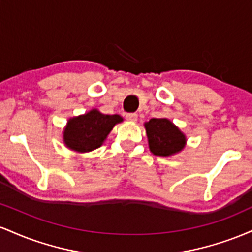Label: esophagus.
<instances>
[{
	"mask_svg": "<svg viewBox=\"0 0 252 252\" xmlns=\"http://www.w3.org/2000/svg\"><path fill=\"white\" fill-rule=\"evenodd\" d=\"M126 118L130 122H136L137 121V114H135V112H129V114L126 115Z\"/></svg>",
	"mask_w": 252,
	"mask_h": 252,
	"instance_id": "obj_1",
	"label": "esophagus"
}]
</instances>
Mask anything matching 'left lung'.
<instances>
[{
  "mask_svg": "<svg viewBox=\"0 0 252 252\" xmlns=\"http://www.w3.org/2000/svg\"><path fill=\"white\" fill-rule=\"evenodd\" d=\"M144 126L150 152L154 155L169 156L180 152L185 147V135L166 118H152Z\"/></svg>",
  "mask_w": 252,
  "mask_h": 252,
  "instance_id": "left-lung-1",
  "label": "left lung"
}]
</instances>
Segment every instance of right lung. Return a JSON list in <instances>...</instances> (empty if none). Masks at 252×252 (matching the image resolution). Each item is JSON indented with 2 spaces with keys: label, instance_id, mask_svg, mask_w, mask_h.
Segmentation results:
<instances>
[{
  "label": "right lung",
  "instance_id": "right-lung-1",
  "mask_svg": "<svg viewBox=\"0 0 252 252\" xmlns=\"http://www.w3.org/2000/svg\"><path fill=\"white\" fill-rule=\"evenodd\" d=\"M122 122L118 115H104L91 110L83 116L71 118L63 131V141L68 148L90 152L102 146L115 124Z\"/></svg>",
  "mask_w": 252,
  "mask_h": 252
}]
</instances>
